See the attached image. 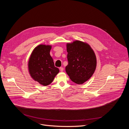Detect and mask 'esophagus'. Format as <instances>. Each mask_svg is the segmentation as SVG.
Returning a JSON list of instances; mask_svg holds the SVG:
<instances>
[{"mask_svg": "<svg viewBox=\"0 0 129 129\" xmlns=\"http://www.w3.org/2000/svg\"><path fill=\"white\" fill-rule=\"evenodd\" d=\"M60 71L61 72H63V67H60Z\"/></svg>", "mask_w": 129, "mask_h": 129, "instance_id": "obj_1", "label": "esophagus"}]
</instances>
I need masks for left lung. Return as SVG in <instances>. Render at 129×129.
Wrapping results in <instances>:
<instances>
[{
	"label": "left lung",
	"instance_id": "8db88e82",
	"mask_svg": "<svg viewBox=\"0 0 129 129\" xmlns=\"http://www.w3.org/2000/svg\"><path fill=\"white\" fill-rule=\"evenodd\" d=\"M68 65L66 71L74 83H84L94 73L97 65L94 51L88 44L75 40L67 45Z\"/></svg>",
	"mask_w": 129,
	"mask_h": 129
}]
</instances>
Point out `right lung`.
<instances>
[{
	"label": "right lung",
	"instance_id": "right-lung-1",
	"mask_svg": "<svg viewBox=\"0 0 129 129\" xmlns=\"http://www.w3.org/2000/svg\"><path fill=\"white\" fill-rule=\"evenodd\" d=\"M51 48V45H38L33 49L28 62V72L31 77L44 86L51 83L59 72L50 55Z\"/></svg>",
	"mask_w": 129,
	"mask_h": 129
}]
</instances>
